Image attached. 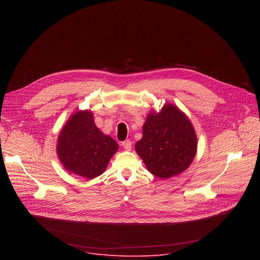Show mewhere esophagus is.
Wrapping results in <instances>:
<instances>
[{"instance_id": "1", "label": "esophagus", "mask_w": 260, "mask_h": 260, "mask_svg": "<svg viewBox=\"0 0 260 260\" xmlns=\"http://www.w3.org/2000/svg\"><path fill=\"white\" fill-rule=\"evenodd\" d=\"M122 147L124 148V150L129 151L132 149V142L129 140H126V141L122 142Z\"/></svg>"}]
</instances>
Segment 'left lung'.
Wrapping results in <instances>:
<instances>
[{
    "instance_id": "left-lung-1",
    "label": "left lung",
    "mask_w": 260,
    "mask_h": 260,
    "mask_svg": "<svg viewBox=\"0 0 260 260\" xmlns=\"http://www.w3.org/2000/svg\"><path fill=\"white\" fill-rule=\"evenodd\" d=\"M147 170L160 179L182 174L193 161L198 138L184 112L166 103L156 112L152 109L143 124V137L135 145Z\"/></svg>"
}]
</instances>
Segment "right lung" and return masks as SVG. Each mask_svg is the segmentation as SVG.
Here are the masks:
<instances>
[{
    "mask_svg": "<svg viewBox=\"0 0 260 260\" xmlns=\"http://www.w3.org/2000/svg\"><path fill=\"white\" fill-rule=\"evenodd\" d=\"M118 147L95 125L90 110H78L60 129L56 153L68 172L91 180L105 172Z\"/></svg>",
    "mask_w": 260,
    "mask_h": 260,
    "instance_id": "add662e5",
    "label": "right lung"
}]
</instances>
